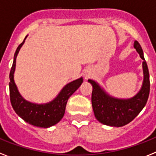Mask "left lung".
Returning a JSON list of instances; mask_svg holds the SVG:
<instances>
[{
  "label": "left lung",
  "mask_w": 156,
  "mask_h": 156,
  "mask_svg": "<svg viewBox=\"0 0 156 156\" xmlns=\"http://www.w3.org/2000/svg\"><path fill=\"white\" fill-rule=\"evenodd\" d=\"M134 47L140 57L144 60V83L142 88L137 95L128 100H119L111 97L101 89L98 83L92 80V104L95 116L100 123L113 127H122L132 121L146 105L150 92V80L147 64L145 61L144 52L138 41H135Z\"/></svg>",
  "instance_id": "8db88e82"
}]
</instances>
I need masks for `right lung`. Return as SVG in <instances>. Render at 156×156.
<instances>
[{
  "label": "right lung",
  "instance_id": "right-lung-1",
  "mask_svg": "<svg viewBox=\"0 0 156 156\" xmlns=\"http://www.w3.org/2000/svg\"><path fill=\"white\" fill-rule=\"evenodd\" d=\"M26 38V37H25ZM24 40L18 46L14 54L12 66L9 73V95L10 101L15 112L25 122L36 127H49L60 121L64 115L68 100L79 88L83 79L78 80L68 83L61 92L50 103L44 104H36L28 102L22 98L16 87L13 80V73L16 66V58L20 48L23 45Z\"/></svg>",
  "mask_w": 156,
  "mask_h": 156
}]
</instances>
